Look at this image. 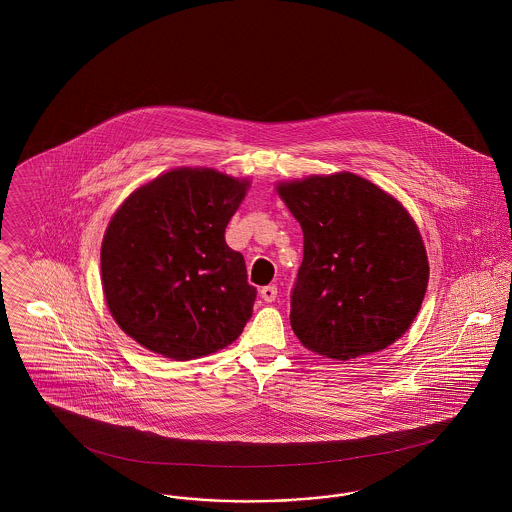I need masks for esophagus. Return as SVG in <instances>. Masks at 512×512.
<instances>
[{"instance_id":"34e87169","label":"esophagus","mask_w":512,"mask_h":512,"mask_svg":"<svg viewBox=\"0 0 512 512\" xmlns=\"http://www.w3.org/2000/svg\"><path fill=\"white\" fill-rule=\"evenodd\" d=\"M276 295H278V288H276L274 284H268L265 288H261V297H263L267 303H272V301L276 299Z\"/></svg>"}]
</instances>
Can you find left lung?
I'll list each match as a JSON object with an SVG mask.
<instances>
[{"instance_id":"left-lung-1","label":"left lung","mask_w":512,"mask_h":512,"mask_svg":"<svg viewBox=\"0 0 512 512\" xmlns=\"http://www.w3.org/2000/svg\"><path fill=\"white\" fill-rule=\"evenodd\" d=\"M303 230L290 322L328 359L372 355L399 340L420 311L428 257L407 209L353 172L276 186Z\"/></svg>"}]
</instances>
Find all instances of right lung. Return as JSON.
<instances>
[{"label":"right lung","instance_id":"obj_1","mask_svg":"<svg viewBox=\"0 0 512 512\" xmlns=\"http://www.w3.org/2000/svg\"><path fill=\"white\" fill-rule=\"evenodd\" d=\"M213 169H174L124 199L101 244V284L122 330L174 361L238 340L257 290L224 230L247 190Z\"/></svg>","mask_w":512,"mask_h":512}]
</instances>
